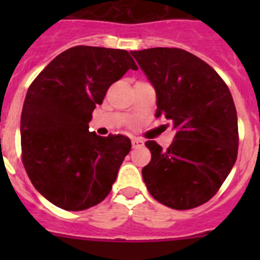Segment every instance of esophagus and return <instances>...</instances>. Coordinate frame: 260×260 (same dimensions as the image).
<instances>
[{"label": "esophagus", "instance_id": "34e87169", "mask_svg": "<svg viewBox=\"0 0 260 260\" xmlns=\"http://www.w3.org/2000/svg\"><path fill=\"white\" fill-rule=\"evenodd\" d=\"M132 144H133V148H138V147L144 146V142L142 141V139H139V138H134V139L132 141Z\"/></svg>", "mask_w": 260, "mask_h": 260}]
</instances>
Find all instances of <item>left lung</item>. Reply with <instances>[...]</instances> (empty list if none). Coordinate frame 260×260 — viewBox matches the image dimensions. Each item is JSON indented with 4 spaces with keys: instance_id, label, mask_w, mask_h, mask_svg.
<instances>
[{
    "instance_id": "obj_1",
    "label": "left lung",
    "mask_w": 260,
    "mask_h": 260,
    "mask_svg": "<svg viewBox=\"0 0 260 260\" xmlns=\"http://www.w3.org/2000/svg\"><path fill=\"white\" fill-rule=\"evenodd\" d=\"M156 91V117L176 135L162 150L146 142L150 164L142 169L153 198L173 210L210 201L237 160V112L228 86L203 59L178 48L130 52Z\"/></svg>"
}]
</instances>
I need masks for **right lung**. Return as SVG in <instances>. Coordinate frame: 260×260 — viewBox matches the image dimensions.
I'll use <instances>...</instances> for the list:
<instances>
[{"mask_svg":"<svg viewBox=\"0 0 260 260\" xmlns=\"http://www.w3.org/2000/svg\"><path fill=\"white\" fill-rule=\"evenodd\" d=\"M137 70L127 50L70 48L41 71L27 91L20 117L22 160L32 185L66 211L107 198L132 142L88 132L96 105L114 82Z\"/></svg>","mask_w":260,"mask_h":260,"instance_id":"obj_1","label":"right lung"}]
</instances>
